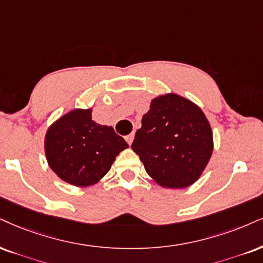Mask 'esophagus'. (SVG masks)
Here are the masks:
<instances>
[{"mask_svg":"<svg viewBox=\"0 0 263 263\" xmlns=\"http://www.w3.org/2000/svg\"><path fill=\"white\" fill-rule=\"evenodd\" d=\"M133 140H134V134H129V135H126V137H125V141L128 142L129 146H130V145L133 144Z\"/></svg>","mask_w":263,"mask_h":263,"instance_id":"obj_1","label":"esophagus"}]
</instances>
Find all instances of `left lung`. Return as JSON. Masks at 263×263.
Returning a JSON list of instances; mask_svg holds the SVG:
<instances>
[{
	"instance_id": "8db88e82",
	"label": "left lung",
	"mask_w": 263,
	"mask_h": 263,
	"mask_svg": "<svg viewBox=\"0 0 263 263\" xmlns=\"http://www.w3.org/2000/svg\"><path fill=\"white\" fill-rule=\"evenodd\" d=\"M132 148L158 185L184 189L205 171L213 152V133L196 103L164 93L151 100Z\"/></svg>"
}]
</instances>
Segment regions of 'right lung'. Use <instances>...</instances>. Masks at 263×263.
<instances>
[{"label": "right lung", "instance_id": "right-lung-1", "mask_svg": "<svg viewBox=\"0 0 263 263\" xmlns=\"http://www.w3.org/2000/svg\"><path fill=\"white\" fill-rule=\"evenodd\" d=\"M92 108H74L48 126L44 147L60 179L78 187L99 183L119 152L129 147L112 126L92 121Z\"/></svg>", "mask_w": 263, "mask_h": 263}]
</instances>
